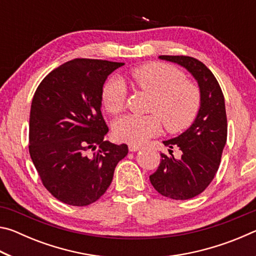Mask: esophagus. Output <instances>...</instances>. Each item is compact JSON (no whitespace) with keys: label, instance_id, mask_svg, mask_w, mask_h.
Masks as SVG:
<instances>
[{"label":"esophagus","instance_id":"34e87169","mask_svg":"<svg viewBox=\"0 0 256 256\" xmlns=\"http://www.w3.org/2000/svg\"><path fill=\"white\" fill-rule=\"evenodd\" d=\"M142 148L141 146H136V144H130L128 146V150L131 151V152H134V151H138Z\"/></svg>","mask_w":256,"mask_h":256}]
</instances>
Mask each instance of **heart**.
Listing matches in <instances>:
<instances>
[{"mask_svg": "<svg viewBox=\"0 0 256 256\" xmlns=\"http://www.w3.org/2000/svg\"><path fill=\"white\" fill-rule=\"evenodd\" d=\"M134 86L152 96L150 115H126L114 124V136L118 141L142 144L162 131V122L170 133L190 126L200 108V90L185 80L178 68L159 62H150L130 72ZM126 88L118 78H110L102 86L100 100L110 114L123 110Z\"/></svg>", "mask_w": 256, "mask_h": 256, "instance_id": "obj_1", "label": "heart"}]
</instances>
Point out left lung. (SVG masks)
I'll use <instances>...</instances> for the list:
<instances>
[{
  "label": "left lung",
  "mask_w": 256,
  "mask_h": 256,
  "mask_svg": "<svg viewBox=\"0 0 256 256\" xmlns=\"http://www.w3.org/2000/svg\"><path fill=\"white\" fill-rule=\"evenodd\" d=\"M184 66L196 78L201 92V106L190 128L180 136L164 141L170 154H162V162L150 182L162 196L172 200H188L202 193L218 172L227 141V115L219 82L201 60L184 55H160ZM182 150L176 160L172 148Z\"/></svg>",
  "instance_id": "obj_1"
}]
</instances>
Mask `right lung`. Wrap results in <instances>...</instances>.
Instances as JSON below:
<instances>
[{
    "label": "right lung",
    "instance_id": "right-lung-1",
    "mask_svg": "<svg viewBox=\"0 0 256 256\" xmlns=\"http://www.w3.org/2000/svg\"><path fill=\"white\" fill-rule=\"evenodd\" d=\"M124 63L76 58L50 72L34 92L29 118V154L42 185L60 202L86 206L112 180L126 144L104 140L100 110L107 76Z\"/></svg>",
    "mask_w": 256,
    "mask_h": 256
}]
</instances>
